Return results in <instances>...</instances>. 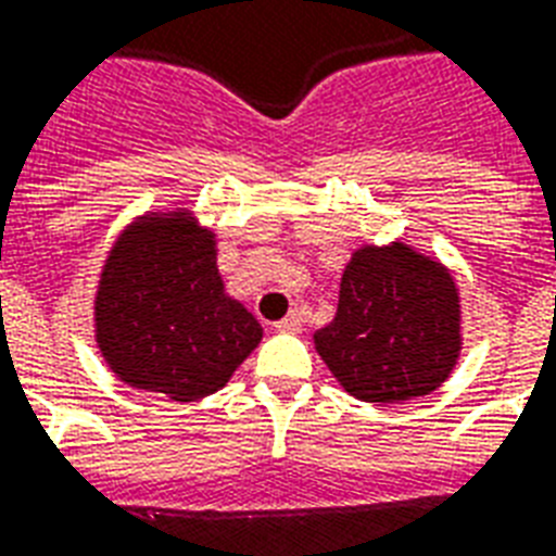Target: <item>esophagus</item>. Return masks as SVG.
Listing matches in <instances>:
<instances>
[{
  "mask_svg": "<svg viewBox=\"0 0 556 556\" xmlns=\"http://www.w3.org/2000/svg\"><path fill=\"white\" fill-rule=\"evenodd\" d=\"M303 329V317L296 315V312H291L288 317H282L277 324V332H300Z\"/></svg>",
  "mask_w": 556,
  "mask_h": 556,
  "instance_id": "1",
  "label": "esophagus"
}]
</instances>
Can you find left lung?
<instances>
[{"instance_id": "left-lung-1", "label": "left lung", "mask_w": 556, "mask_h": 556, "mask_svg": "<svg viewBox=\"0 0 556 556\" xmlns=\"http://www.w3.org/2000/svg\"><path fill=\"white\" fill-rule=\"evenodd\" d=\"M315 346L355 400L388 405L438 391L460 355L455 279L402 241L355 250Z\"/></svg>"}]
</instances>
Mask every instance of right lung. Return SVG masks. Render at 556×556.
Returning a JSON list of instances; mask_svg holds the SVG:
<instances>
[{
  "mask_svg": "<svg viewBox=\"0 0 556 556\" xmlns=\"http://www.w3.org/2000/svg\"><path fill=\"white\" fill-rule=\"evenodd\" d=\"M96 341L125 384L194 402L230 381L262 326L224 294L215 232L189 212H151L118 236L101 268Z\"/></svg>",
  "mask_w": 556,
  "mask_h": 556,
  "instance_id": "add662e5",
  "label": "right lung"
}]
</instances>
